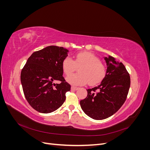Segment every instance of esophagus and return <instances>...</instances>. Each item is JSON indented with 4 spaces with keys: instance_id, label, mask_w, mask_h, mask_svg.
<instances>
[{
    "instance_id": "34e87169",
    "label": "esophagus",
    "mask_w": 150,
    "mask_h": 150,
    "mask_svg": "<svg viewBox=\"0 0 150 150\" xmlns=\"http://www.w3.org/2000/svg\"><path fill=\"white\" fill-rule=\"evenodd\" d=\"M78 89V87H76V86H71V89L72 90H77Z\"/></svg>"
}]
</instances>
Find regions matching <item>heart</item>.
Instances as JSON below:
<instances>
[{
  "instance_id": "obj_1",
  "label": "heart",
  "mask_w": 150,
  "mask_h": 150,
  "mask_svg": "<svg viewBox=\"0 0 150 150\" xmlns=\"http://www.w3.org/2000/svg\"><path fill=\"white\" fill-rule=\"evenodd\" d=\"M77 67H79V72L71 74L66 78V81L74 85H83L89 81L90 84L98 83L106 74V67L100 59L89 52H82L76 54L74 60L66 57L63 60L62 67L64 73L69 75Z\"/></svg>"
}]
</instances>
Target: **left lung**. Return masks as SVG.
I'll return each instance as SVG.
<instances>
[{"label": "left lung", "instance_id": "1", "mask_svg": "<svg viewBox=\"0 0 150 150\" xmlns=\"http://www.w3.org/2000/svg\"><path fill=\"white\" fill-rule=\"evenodd\" d=\"M104 59L107 65L105 76L98 86L87 89V97L80 101L85 114L96 120L108 118L118 111L130 87V77L123 64L111 56Z\"/></svg>", "mask_w": 150, "mask_h": 150}]
</instances>
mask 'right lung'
I'll use <instances>...</instances> for the list:
<instances>
[{"instance_id":"1","label":"right lung","mask_w":150,"mask_h":150,"mask_svg":"<svg viewBox=\"0 0 150 150\" xmlns=\"http://www.w3.org/2000/svg\"><path fill=\"white\" fill-rule=\"evenodd\" d=\"M69 50L50 46L32 54L21 74V81L27 101L34 110L49 113L60 108L71 89L62 76V63ZM59 80V84H55Z\"/></svg>"}]
</instances>
